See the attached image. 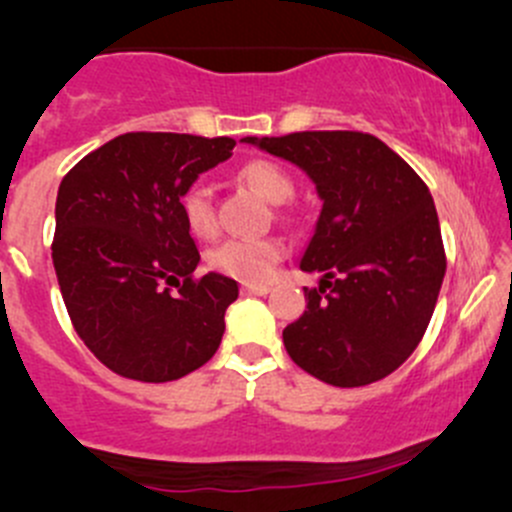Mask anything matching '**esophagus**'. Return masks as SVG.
<instances>
[{"label":"esophagus","instance_id":"obj_1","mask_svg":"<svg viewBox=\"0 0 512 512\" xmlns=\"http://www.w3.org/2000/svg\"><path fill=\"white\" fill-rule=\"evenodd\" d=\"M270 292V285H242V294H267Z\"/></svg>","mask_w":512,"mask_h":512}]
</instances>
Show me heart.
<instances>
[{
    "label": "heart",
    "mask_w": 512,
    "mask_h": 512,
    "mask_svg": "<svg viewBox=\"0 0 512 512\" xmlns=\"http://www.w3.org/2000/svg\"><path fill=\"white\" fill-rule=\"evenodd\" d=\"M240 183L255 190L270 203H287L294 195V178L282 168L277 160L255 158L247 160L237 170ZM180 210L188 230L195 237H213L218 230V218H215L213 195L205 185H190L180 198ZM285 257V245L277 237H257V240H225L213 247L208 255V265L220 275L232 277V280L247 282V285H260L270 280L277 262Z\"/></svg>",
    "instance_id": "1"
}]
</instances>
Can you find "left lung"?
I'll return each mask as SVG.
<instances>
[{
  "label": "left lung",
  "instance_id": "1",
  "mask_svg": "<svg viewBox=\"0 0 512 512\" xmlns=\"http://www.w3.org/2000/svg\"><path fill=\"white\" fill-rule=\"evenodd\" d=\"M299 165L317 185L322 213L304 250L307 309L287 324V354L319 381L366 386L399 369L426 334L446 252L426 183L371 133L302 131L242 138Z\"/></svg>",
  "mask_w": 512,
  "mask_h": 512
}]
</instances>
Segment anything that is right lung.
I'll list each match as a JSON object with an SVG mask.
<instances>
[{
	"mask_svg": "<svg viewBox=\"0 0 512 512\" xmlns=\"http://www.w3.org/2000/svg\"><path fill=\"white\" fill-rule=\"evenodd\" d=\"M227 136L123 133L81 158L56 195L51 257L81 342L118 376L175 381L218 352L237 282L208 272L180 198L232 156Z\"/></svg>",
	"mask_w": 512,
	"mask_h": 512,
	"instance_id": "right-lung-1",
	"label": "right lung"
}]
</instances>
